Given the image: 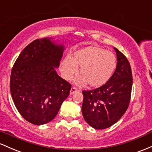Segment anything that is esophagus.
Instances as JSON below:
<instances>
[{
    "instance_id": "obj_1",
    "label": "esophagus",
    "mask_w": 152,
    "mask_h": 152,
    "mask_svg": "<svg viewBox=\"0 0 152 152\" xmlns=\"http://www.w3.org/2000/svg\"><path fill=\"white\" fill-rule=\"evenodd\" d=\"M78 91V90L76 88H75V87H72V88H71V90H70V94L71 95H73L74 94V93H77V92Z\"/></svg>"
}]
</instances>
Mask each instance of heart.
<instances>
[{
    "label": "heart",
    "instance_id": "1",
    "mask_svg": "<svg viewBox=\"0 0 152 152\" xmlns=\"http://www.w3.org/2000/svg\"><path fill=\"white\" fill-rule=\"evenodd\" d=\"M117 67V59L113 52L96 46H89L75 51L72 57H64L61 62L62 77L69 80L77 72L75 83L78 85L87 83L99 88L108 82Z\"/></svg>",
    "mask_w": 152,
    "mask_h": 152
}]
</instances>
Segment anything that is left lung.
Listing matches in <instances>:
<instances>
[{
  "instance_id": "8db88e82",
  "label": "left lung",
  "mask_w": 152,
  "mask_h": 152,
  "mask_svg": "<svg viewBox=\"0 0 152 152\" xmlns=\"http://www.w3.org/2000/svg\"><path fill=\"white\" fill-rule=\"evenodd\" d=\"M117 67L107 83L83 91L82 113L85 121L95 129H105L115 124L126 111L132 89V72L127 58L118 49Z\"/></svg>"
}]
</instances>
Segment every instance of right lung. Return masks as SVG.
<instances>
[{
    "instance_id": "1",
    "label": "right lung",
    "mask_w": 152,
    "mask_h": 152,
    "mask_svg": "<svg viewBox=\"0 0 152 152\" xmlns=\"http://www.w3.org/2000/svg\"><path fill=\"white\" fill-rule=\"evenodd\" d=\"M64 50V44L51 38L36 39L23 49L12 68L13 103L31 124L43 125L53 120L69 94L71 85L55 70Z\"/></svg>"
}]
</instances>
